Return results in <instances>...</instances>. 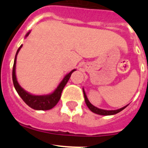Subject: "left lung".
Wrapping results in <instances>:
<instances>
[{
	"label": "left lung",
	"mask_w": 148,
	"mask_h": 148,
	"mask_svg": "<svg viewBox=\"0 0 148 148\" xmlns=\"http://www.w3.org/2000/svg\"><path fill=\"white\" fill-rule=\"evenodd\" d=\"M83 92H84V100H85L86 104H87V106L88 107L89 109L92 111V113H96V114L101 115V116H111V115H115V114H116V113H119V112H121V110H123L125 109V108H127V107L128 106V104H127V105L125 106V107H123V108H120V109L115 110H107L99 109V108H96V107H95V106L92 105V104H91L90 101H89L88 99H87V95H86V93H85V91L84 90V89H83Z\"/></svg>",
	"instance_id": "left-lung-1"
}]
</instances>
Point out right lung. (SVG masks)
I'll list each match as a JSON object with an SVG mask.
<instances>
[{
  "label": "right lung",
  "instance_id": "1",
  "mask_svg": "<svg viewBox=\"0 0 148 148\" xmlns=\"http://www.w3.org/2000/svg\"><path fill=\"white\" fill-rule=\"evenodd\" d=\"M30 32H27L25 37H27ZM22 46L21 45L20 47L18 48V51H17L16 55H15V61H14V64H13L12 68V82L14 87H15V90H16L17 92L18 95H20L21 98L23 99V101L29 107L34 110H48L52 109L54 108L55 106L57 104L58 102V101L61 99V92L63 91V89L65 87L67 82L70 79V76H71L72 73L76 70H73L70 73L66 74L64 76V78H63V80L61 81V83L59 84V85L58 87L53 91V92L48 95H36L30 94L29 92H27L26 90H23L20 84H18V81H17L16 75H15V67H16V59L18 53H19L20 49H21Z\"/></svg>",
  "mask_w": 148,
  "mask_h": 148
}]
</instances>
